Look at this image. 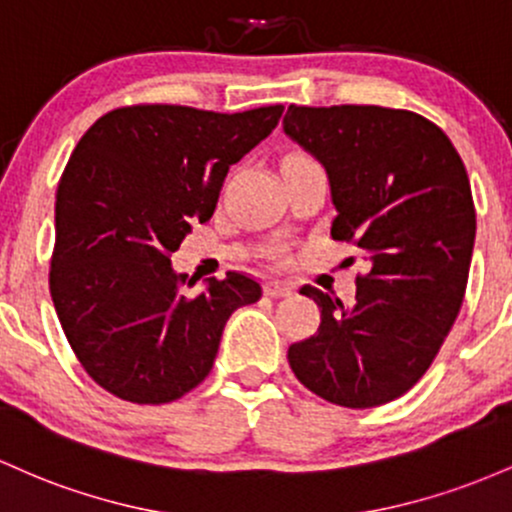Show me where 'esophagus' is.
<instances>
[{"label":"esophagus","instance_id":"esophagus-1","mask_svg":"<svg viewBox=\"0 0 512 512\" xmlns=\"http://www.w3.org/2000/svg\"><path fill=\"white\" fill-rule=\"evenodd\" d=\"M263 290H266V295H271V297H290L295 287H292L290 283H283V280H268Z\"/></svg>","mask_w":512,"mask_h":512}]
</instances>
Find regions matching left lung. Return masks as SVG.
<instances>
[{
    "instance_id": "obj_1",
    "label": "left lung",
    "mask_w": 512,
    "mask_h": 512,
    "mask_svg": "<svg viewBox=\"0 0 512 512\" xmlns=\"http://www.w3.org/2000/svg\"><path fill=\"white\" fill-rule=\"evenodd\" d=\"M283 130L329 174L331 237L370 266L350 307L302 287L321 324L287 360L331 404H387L426 375L462 307L476 237L467 169L438 125L399 108L292 103Z\"/></svg>"
}]
</instances>
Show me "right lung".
<instances>
[{
  "mask_svg": "<svg viewBox=\"0 0 512 512\" xmlns=\"http://www.w3.org/2000/svg\"><path fill=\"white\" fill-rule=\"evenodd\" d=\"M283 106L215 113L140 103L84 132L55 195L50 295L86 375L132 404H169L210 375L234 309L261 285L229 271L200 295L171 268L215 212L229 166L271 135Z\"/></svg>",
  "mask_w": 512,
  "mask_h": 512,
  "instance_id": "add662e5",
  "label": "right lung"
}]
</instances>
